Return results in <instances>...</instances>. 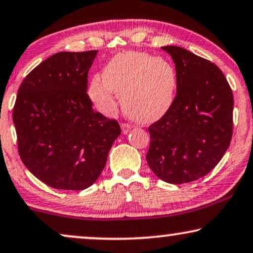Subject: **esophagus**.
Here are the masks:
<instances>
[{"instance_id": "1", "label": "esophagus", "mask_w": 253, "mask_h": 253, "mask_svg": "<svg viewBox=\"0 0 253 253\" xmlns=\"http://www.w3.org/2000/svg\"><path fill=\"white\" fill-rule=\"evenodd\" d=\"M121 130H123V134H128L130 130V125L121 124Z\"/></svg>"}]
</instances>
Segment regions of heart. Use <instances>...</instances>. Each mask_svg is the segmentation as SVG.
Listing matches in <instances>:
<instances>
[{
    "label": "heart",
    "mask_w": 253,
    "mask_h": 253,
    "mask_svg": "<svg viewBox=\"0 0 253 253\" xmlns=\"http://www.w3.org/2000/svg\"><path fill=\"white\" fill-rule=\"evenodd\" d=\"M177 75L167 60L142 52L118 54L107 62L103 76H95L87 95L105 116L117 111V93L125 113L139 123L160 119L172 105Z\"/></svg>",
    "instance_id": "b5f03b06"
}]
</instances>
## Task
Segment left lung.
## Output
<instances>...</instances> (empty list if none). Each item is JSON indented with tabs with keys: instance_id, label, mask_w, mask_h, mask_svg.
I'll return each instance as SVG.
<instances>
[{
	"instance_id": "8db88e82",
	"label": "left lung",
	"mask_w": 253,
	"mask_h": 253,
	"mask_svg": "<svg viewBox=\"0 0 253 253\" xmlns=\"http://www.w3.org/2000/svg\"><path fill=\"white\" fill-rule=\"evenodd\" d=\"M162 48L176 67L177 95L169 111L148 128L147 163L163 181L190 183L210 173L227 151L234 97L214 63L178 46Z\"/></svg>"
}]
</instances>
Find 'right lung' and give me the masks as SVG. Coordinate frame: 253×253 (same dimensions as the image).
<instances>
[{"mask_svg": "<svg viewBox=\"0 0 253 253\" xmlns=\"http://www.w3.org/2000/svg\"><path fill=\"white\" fill-rule=\"evenodd\" d=\"M97 50L59 52L18 89L12 119L18 151L33 176L58 190L81 191L98 179L121 129L92 110L87 72Z\"/></svg>", "mask_w": 253, "mask_h": 253, "instance_id": "obj_1", "label": "right lung"}]
</instances>
